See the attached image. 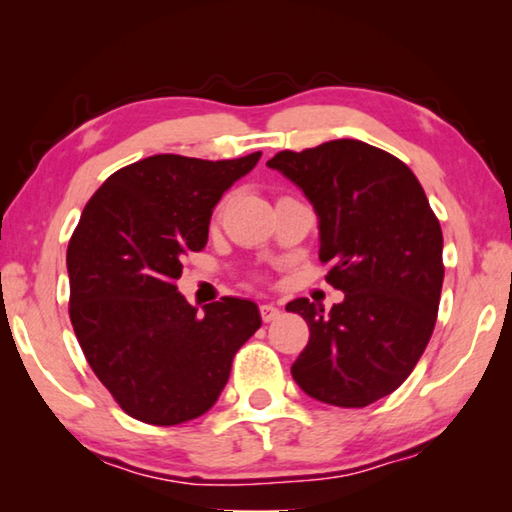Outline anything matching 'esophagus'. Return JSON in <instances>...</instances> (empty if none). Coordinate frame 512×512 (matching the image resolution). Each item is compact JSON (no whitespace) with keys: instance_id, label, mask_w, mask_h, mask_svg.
<instances>
[{"instance_id":"34e87169","label":"esophagus","mask_w":512,"mask_h":512,"mask_svg":"<svg viewBox=\"0 0 512 512\" xmlns=\"http://www.w3.org/2000/svg\"><path fill=\"white\" fill-rule=\"evenodd\" d=\"M259 314H262L264 323H271V320H275L277 316H280V309H277L275 305H271V302H266V305L259 307Z\"/></svg>"}]
</instances>
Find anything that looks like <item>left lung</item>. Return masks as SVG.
Masks as SVG:
<instances>
[{
    "label": "left lung",
    "instance_id": "left-lung-1",
    "mask_svg": "<svg viewBox=\"0 0 512 512\" xmlns=\"http://www.w3.org/2000/svg\"><path fill=\"white\" fill-rule=\"evenodd\" d=\"M296 183L318 216L325 280L345 293L325 314L307 298L287 311L309 325L291 366L318 402L361 409L411 375L431 339L443 289V230L418 178L359 140L280 151L266 162Z\"/></svg>",
    "mask_w": 512,
    "mask_h": 512
}]
</instances>
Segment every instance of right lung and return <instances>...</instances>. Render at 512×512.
I'll return each instance as SVG.
<instances>
[{"label":"right lung","mask_w":512,"mask_h":512,"mask_svg":"<svg viewBox=\"0 0 512 512\" xmlns=\"http://www.w3.org/2000/svg\"><path fill=\"white\" fill-rule=\"evenodd\" d=\"M259 158L151 155L85 205L67 246L69 318L94 375L135 420L173 427L210 411L262 325L255 302L221 298L198 314L176 287L216 203Z\"/></svg>","instance_id":"1"}]
</instances>
